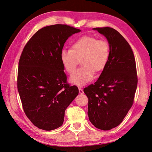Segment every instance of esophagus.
<instances>
[{"mask_svg":"<svg viewBox=\"0 0 152 152\" xmlns=\"http://www.w3.org/2000/svg\"><path fill=\"white\" fill-rule=\"evenodd\" d=\"M79 92L80 94H83L84 93L83 89H82L81 88H79Z\"/></svg>","mask_w":152,"mask_h":152,"instance_id":"esophagus-1","label":"esophagus"}]
</instances>
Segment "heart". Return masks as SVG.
<instances>
[{
    "label": "heart",
    "instance_id": "b5f03b06",
    "mask_svg": "<svg viewBox=\"0 0 152 152\" xmlns=\"http://www.w3.org/2000/svg\"><path fill=\"white\" fill-rule=\"evenodd\" d=\"M110 45L107 40H98L94 37L82 36L71 45L70 49H63L60 60L65 71L72 73L80 60L82 66L72 73L70 81L83 86L93 79L94 71H103L107 65Z\"/></svg>",
    "mask_w": 152,
    "mask_h": 152
}]
</instances>
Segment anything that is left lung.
<instances>
[{
    "label": "left lung",
    "instance_id": "1",
    "mask_svg": "<svg viewBox=\"0 0 152 152\" xmlns=\"http://www.w3.org/2000/svg\"><path fill=\"white\" fill-rule=\"evenodd\" d=\"M110 45L107 65L98 80L84 89L90 122L103 131L118 126L131 108L137 77L134 53L122 35L110 27L94 28Z\"/></svg>",
    "mask_w": 152,
    "mask_h": 152
}]
</instances>
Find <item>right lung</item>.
<instances>
[{"label":"right lung","mask_w":152,"mask_h":152,"mask_svg":"<svg viewBox=\"0 0 152 152\" xmlns=\"http://www.w3.org/2000/svg\"><path fill=\"white\" fill-rule=\"evenodd\" d=\"M81 30L66 25L44 27L32 36L20 56L18 90L26 117L40 129L62 126L67 107L79 94L66 84L60 60L66 40Z\"/></svg>","instance_id":"add662e5"}]
</instances>
